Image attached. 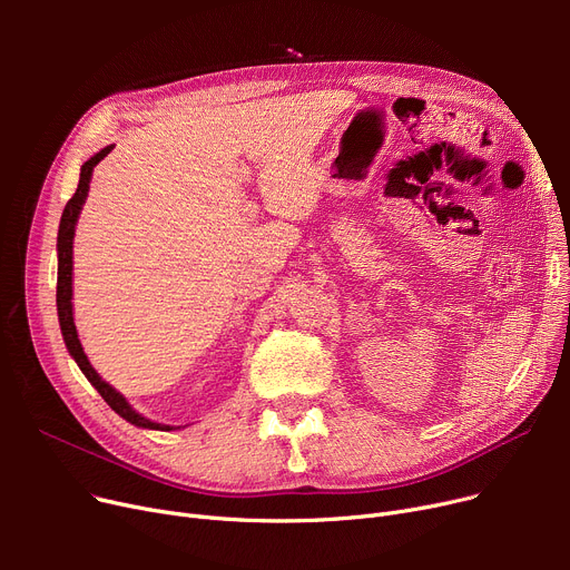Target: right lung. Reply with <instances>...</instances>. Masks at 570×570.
<instances>
[{
	"label": "right lung",
	"mask_w": 570,
	"mask_h": 570,
	"mask_svg": "<svg viewBox=\"0 0 570 570\" xmlns=\"http://www.w3.org/2000/svg\"><path fill=\"white\" fill-rule=\"evenodd\" d=\"M112 145L104 147L101 153H97L95 157H89L82 166H80V179H78V189L76 194L69 198L65 213H62V219H59V233H57V316H59V327H62V337H65V344L71 353L73 361L78 363L80 372L87 376V381L92 383L99 395L106 400V404L117 413L122 415L127 423L136 425V428H145V430H161V432H170L175 428L170 425H161V423H155L149 421V417L140 415L138 411L131 409V404L127 402L125 395H119L115 387L110 383H106L97 370L89 365L87 355L82 351V344L78 340V333H76V323H73V305H71V295H73V284H71V275H73V235H76V224H78V217H80V209H82V203L87 198V191H89V183H92V173H95V166L110 153Z\"/></svg>",
	"instance_id": "add662e5"
}]
</instances>
